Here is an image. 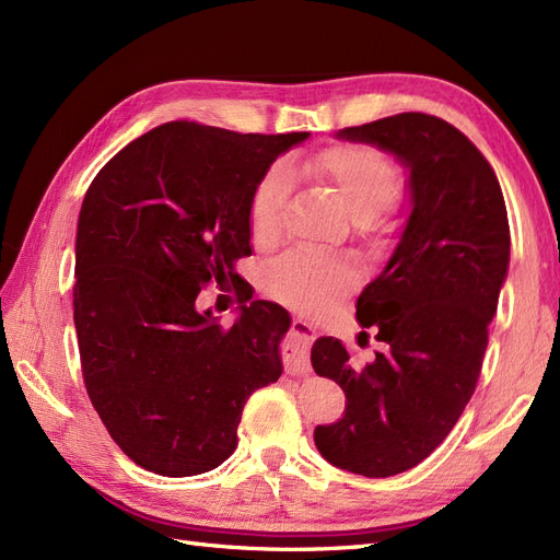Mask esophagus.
I'll list each match as a JSON object with an SVG mask.
<instances>
[{
  "label": "esophagus",
  "mask_w": 560,
  "mask_h": 560,
  "mask_svg": "<svg viewBox=\"0 0 560 560\" xmlns=\"http://www.w3.org/2000/svg\"><path fill=\"white\" fill-rule=\"evenodd\" d=\"M292 336H294V346L290 352H287V371H290L292 376H306L311 371V364L306 360V350L315 338V327L308 325L306 319L296 317L292 322Z\"/></svg>",
  "instance_id": "obj_1"
}]
</instances>
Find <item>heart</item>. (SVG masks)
<instances>
[{"instance_id":"heart-1","label":"heart","mask_w":560,"mask_h":560,"mask_svg":"<svg viewBox=\"0 0 560 560\" xmlns=\"http://www.w3.org/2000/svg\"><path fill=\"white\" fill-rule=\"evenodd\" d=\"M290 171L329 189L341 198L348 214L358 224L378 219L401 189L395 163L374 147L338 144L313 156L294 161ZM287 186L280 173H268L252 194L249 226L259 243H273L282 229ZM358 282V270L346 259L327 254L292 252L276 261L266 273V290L296 311L317 313L348 292Z\"/></svg>"}]
</instances>
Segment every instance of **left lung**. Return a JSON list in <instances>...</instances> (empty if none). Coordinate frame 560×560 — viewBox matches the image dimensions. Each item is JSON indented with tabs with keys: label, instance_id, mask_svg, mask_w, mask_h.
<instances>
[{
	"label": "left lung",
	"instance_id": "1",
	"mask_svg": "<svg viewBox=\"0 0 560 560\" xmlns=\"http://www.w3.org/2000/svg\"><path fill=\"white\" fill-rule=\"evenodd\" d=\"M336 138L378 147L409 171V217L358 299L360 325L383 352L354 366L334 336L311 350L315 374L346 393L343 418L315 428L317 451L334 467L385 479L425 460L477 387L510 270V222L493 167L444 118L406 112Z\"/></svg>",
	"mask_w": 560,
	"mask_h": 560
}]
</instances>
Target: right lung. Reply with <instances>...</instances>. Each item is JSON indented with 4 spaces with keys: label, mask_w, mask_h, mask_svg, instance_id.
<instances>
[{
    "label": "right lung",
    "mask_w": 560,
    "mask_h": 560,
    "mask_svg": "<svg viewBox=\"0 0 560 560\" xmlns=\"http://www.w3.org/2000/svg\"><path fill=\"white\" fill-rule=\"evenodd\" d=\"M308 132L241 135L173 121L132 140L89 186L77 224L74 327L89 397L140 467L196 477L238 446L243 406L282 374L292 317L241 294L222 327L202 284L241 282L249 200Z\"/></svg>",
    "instance_id": "right-lung-1"
}]
</instances>
